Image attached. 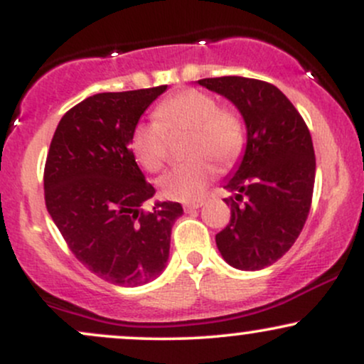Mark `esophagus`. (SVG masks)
<instances>
[{"instance_id":"34e87169","label":"esophagus","mask_w":364,"mask_h":364,"mask_svg":"<svg viewBox=\"0 0 364 364\" xmlns=\"http://www.w3.org/2000/svg\"><path fill=\"white\" fill-rule=\"evenodd\" d=\"M203 205V202L202 200H200V202H193V203H186L185 205V212H191V210H195V208H200Z\"/></svg>"}]
</instances>
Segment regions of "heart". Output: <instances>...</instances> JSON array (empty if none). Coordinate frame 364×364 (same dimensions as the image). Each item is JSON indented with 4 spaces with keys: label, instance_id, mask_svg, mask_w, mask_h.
Here are the masks:
<instances>
[{
    "label": "heart",
    "instance_id": "heart-1",
    "mask_svg": "<svg viewBox=\"0 0 364 364\" xmlns=\"http://www.w3.org/2000/svg\"><path fill=\"white\" fill-rule=\"evenodd\" d=\"M178 133L190 135L186 156L195 159L159 179L161 195L173 202H200L219 173L210 157L224 166L235 162L245 147V123L236 111L220 107L207 92L185 89L157 104L154 121L133 128L129 150L141 168L157 173L168 162V136Z\"/></svg>",
    "mask_w": 364,
    "mask_h": 364
}]
</instances>
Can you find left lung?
I'll list each match as a JSON object with an SVG mask.
<instances>
[{"label": "left lung", "mask_w": 364, "mask_h": 364, "mask_svg": "<svg viewBox=\"0 0 364 364\" xmlns=\"http://www.w3.org/2000/svg\"><path fill=\"white\" fill-rule=\"evenodd\" d=\"M224 95L246 123V150L224 188L231 220L215 235L220 255L240 270L272 265L298 240L310 214L315 150L310 129L277 87L245 77L198 80Z\"/></svg>", "instance_id": "obj_1"}]
</instances>
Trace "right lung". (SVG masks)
<instances>
[{"label":"right lung","instance_id":"obj_1","mask_svg":"<svg viewBox=\"0 0 364 364\" xmlns=\"http://www.w3.org/2000/svg\"><path fill=\"white\" fill-rule=\"evenodd\" d=\"M166 89L90 95L65 112L46 159L49 215L77 260L116 286H140L161 275L171 229L183 214L176 202L141 208L156 190L129 150L140 116Z\"/></svg>","mask_w":364,"mask_h":364}]
</instances>
